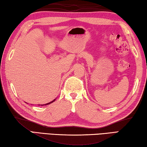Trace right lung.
<instances>
[{"mask_svg": "<svg viewBox=\"0 0 147 147\" xmlns=\"http://www.w3.org/2000/svg\"><path fill=\"white\" fill-rule=\"evenodd\" d=\"M55 100H53V101H51V102H49V103H47V104H45V105H49V104H51V103H52V102H54V101H55ZM41 106H43V105H42Z\"/></svg>", "mask_w": 147, "mask_h": 147, "instance_id": "1", "label": "right lung"}]
</instances>
